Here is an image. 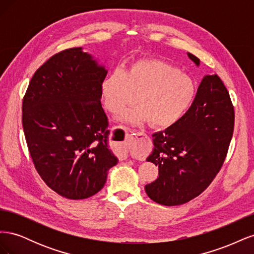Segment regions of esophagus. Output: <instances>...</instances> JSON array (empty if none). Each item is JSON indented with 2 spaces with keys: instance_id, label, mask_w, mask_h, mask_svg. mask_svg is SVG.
Returning <instances> with one entry per match:
<instances>
[{
  "instance_id": "esophagus-1",
  "label": "esophagus",
  "mask_w": 254,
  "mask_h": 254,
  "mask_svg": "<svg viewBox=\"0 0 254 254\" xmlns=\"http://www.w3.org/2000/svg\"><path fill=\"white\" fill-rule=\"evenodd\" d=\"M141 135L147 136V134H146L144 131H136V132H133V131H132L131 133L128 134V137H129L130 140H131L132 144H134V143H135V139H137V137L141 136Z\"/></svg>"
}]
</instances>
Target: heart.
<instances>
[{"label":"heart","mask_w":254,"mask_h":254,"mask_svg":"<svg viewBox=\"0 0 254 254\" xmlns=\"http://www.w3.org/2000/svg\"><path fill=\"white\" fill-rule=\"evenodd\" d=\"M104 105L119 114L136 102L140 107L126 111L123 119L131 123L149 121L152 126L170 127L193 103L196 86L190 75L158 59L137 60L121 72L107 75L101 84Z\"/></svg>","instance_id":"b5f03b06"}]
</instances>
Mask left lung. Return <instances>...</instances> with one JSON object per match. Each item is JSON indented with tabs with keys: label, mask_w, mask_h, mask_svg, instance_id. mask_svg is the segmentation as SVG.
Instances as JSON below:
<instances>
[{
	"label": "left lung",
	"mask_w": 254,
	"mask_h": 254,
	"mask_svg": "<svg viewBox=\"0 0 254 254\" xmlns=\"http://www.w3.org/2000/svg\"><path fill=\"white\" fill-rule=\"evenodd\" d=\"M188 56L199 65L193 54ZM234 130V107L219 76L206 75L194 102L183 117L164 131L152 134L148 162L159 168V178L145 191L162 205L187 203L200 195L220 171Z\"/></svg>",
	"instance_id": "left-lung-1"
}]
</instances>
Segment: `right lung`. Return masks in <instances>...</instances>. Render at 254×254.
Returning <instances> with one entry per match:
<instances>
[{"instance_id": "obj_1", "label": "right lung", "mask_w": 254, "mask_h": 254, "mask_svg": "<svg viewBox=\"0 0 254 254\" xmlns=\"http://www.w3.org/2000/svg\"><path fill=\"white\" fill-rule=\"evenodd\" d=\"M106 75L81 48L67 49L38 68L23 97V130L36 171L67 199L98 193L118 163L101 103Z\"/></svg>"}]
</instances>
